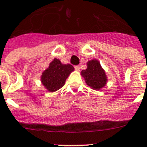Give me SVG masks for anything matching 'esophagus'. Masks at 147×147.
<instances>
[{
  "label": "esophagus",
  "mask_w": 147,
  "mask_h": 147,
  "mask_svg": "<svg viewBox=\"0 0 147 147\" xmlns=\"http://www.w3.org/2000/svg\"><path fill=\"white\" fill-rule=\"evenodd\" d=\"M74 68H75V70H76V71H80V67L79 65L74 66Z\"/></svg>",
  "instance_id": "esophagus-1"
}]
</instances>
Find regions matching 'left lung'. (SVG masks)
Segmentation results:
<instances>
[{
    "label": "left lung",
    "mask_w": 147,
    "mask_h": 147,
    "mask_svg": "<svg viewBox=\"0 0 147 147\" xmlns=\"http://www.w3.org/2000/svg\"><path fill=\"white\" fill-rule=\"evenodd\" d=\"M87 69L82 70L81 72L87 85L96 90L105 87L107 84V78L100 62L97 59H92L87 62Z\"/></svg>",
    "instance_id": "1"
}]
</instances>
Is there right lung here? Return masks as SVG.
<instances>
[{
    "mask_svg": "<svg viewBox=\"0 0 147 147\" xmlns=\"http://www.w3.org/2000/svg\"><path fill=\"white\" fill-rule=\"evenodd\" d=\"M74 67L70 64H62L59 59H54L49 67L42 72L41 82L43 86L50 92L60 89L65 85V80Z\"/></svg>",
    "mask_w": 147,
    "mask_h": 147,
    "instance_id": "right-lung-1",
    "label": "right lung"
}]
</instances>
